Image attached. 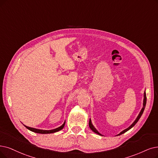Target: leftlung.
Wrapping results in <instances>:
<instances>
[{
    "label": "left lung",
    "mask_w": 158,
    "mask_h": 158,
    "mask_svg": "<svg viewBox=\"0 0 158 158\" xmlns=\"http://www.w3.org/2000/svg\"><path fill=\"white\" fill-rule=\"evenodd\" d=\"M143 107H142V109L141 110V111H140V112H139V115H138V116L137 117V118H135V121H134V123H132L129 127H128L127 128H126L125 130H123L121 132H120V133L118 134H117V135H121V134H124V133H125V132H127V131H128L129 130H130L131 128H133L134 126L135 125V124L138 122V121L139 120V118H141V115H142V114L143 113V111H144V108H145V106H146V103H147V95H146V92H145V91H144V96H143ZM89 128H91V130L93 131V132H94V133H96V134H98L99 135H102V134H100L99 132L98 131V130L94 128V126L93 125V124H92V122H91V118H89Z\"/></svg>",
    "instance_id": "left-lung-1"
}]
</instances>
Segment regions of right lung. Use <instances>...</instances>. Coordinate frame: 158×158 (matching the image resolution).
I'll return each instance as SVG.
<instances>
[{
  "label": "right lung",
  "instance_id": "right-lung-1",
  "mask_svg": "<svg viewBox=\"0 0 158 158\" xmlns=\"http://www.w3.org/2000/svg\"><path fill=\"white\" fill-rule=\"evenodd\" d=\"M65 122L64 123V124H63L61 126H60V127L58 128H56L55 129H53V130H41V129H37V128H31V127H27V126H25L24 125L25 127H26L28 130L33 131V132H35V133H37V134H52V133H55V132H57L61 130H62L63 128H64V126H65Z\"/></svg>",
  "mask_w": 158,
  "mask_h": 158
}]
</instances>
